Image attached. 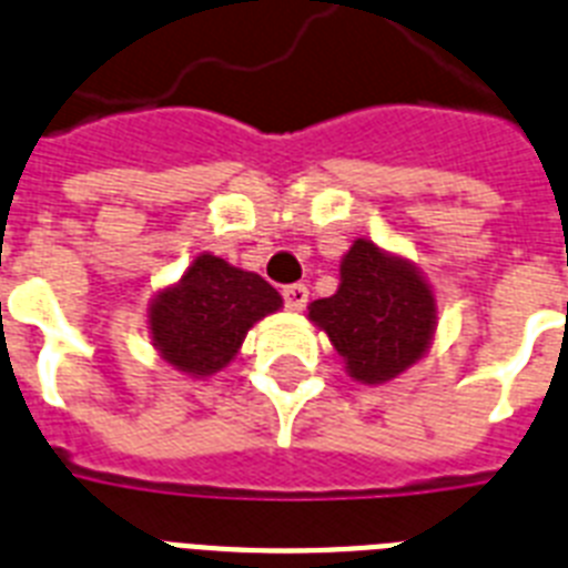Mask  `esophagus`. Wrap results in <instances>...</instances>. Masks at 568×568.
<instances>
[{"label":"esophagus","instance_id":"34e87169","mask_svg":"<svg viewBox=\"0 0 568 568\" xmlns=\"http://www.w3.org/2000/svg\"><path fill=\"white\" fill-rule=\"evenodd\" d=\"M283 300H285V306L292 308V312H303V308H306V303H308V288L303 283L285 285Z\"/></svg>","mask_w":568,"mask_h":568}]
</instances>
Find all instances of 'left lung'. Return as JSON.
Returning <instances> with one entry per match:
<instances>
[{"label":"left lung","instance_id":"1","mask_svg":"<svg viewBox=\"0 0 568 568\" xmlns=\"http://www.w3.org/2000/svg\"><path fill=\"white\" fill-rule=\"evenodd\" d=\"M308 321L326 332L352 381L387 384L433 346L436 294L407 256L357 236L341 260V285L314 300Z\"/></svg>","mask_w":568,"mask_h":568}]
</instances>
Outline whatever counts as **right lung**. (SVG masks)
Masks as SVG:
<instances>
[{
  "mask_svg": "<svg viewBox=\"0 0 568 568\" xmlns=\"http://www.w3.org/2000/svg\"><path fill=\"white\" fill-rule=\"evenodd\" d=\"M280 308L283 297L260 274L202 251L181 280L152 294L146 328L175 373L211 378L240 355L254 323Z\"/></svg>",
  "mask_w": 568,
  "mask_h": 568,
  "instance_id": "obj_1",
  "label": "right lung"
}]
</instances>
